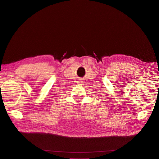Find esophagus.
<instances>
[{
  "label": "esophagus",
  "mask_w": 159,
  "mask_h": 159,
  "mask_svg": "<svg viewBox=\"0 0 159 159\" xmlns=\"http://www.w3.org/2000/svg\"><path fill=\"white\" fill-rule=\"evenodd\" d=\"M78 83L79 84H80V85H82V84H83L84 83V81L83 80H82V79H80V80L78 82Z\"/></svg>",
  "instance_id": "34e87169"
}]
</instances>
